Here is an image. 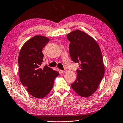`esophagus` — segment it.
I'll return each mask as SVG.
<instances>
[{
	"label": "esophagus",
	"instance_id": "esophagus-1",
	"mask_svg": "<svg viewBox=\"0 0 123 123\" xmlns=\"http://www.w3.org/2000/svg\"><path fill=\"white\" fill-rule=\"evenodd\" d=\"M65 72V71H63V70H60V72L61 73H63Z\"/></svg>",
	"mask_w": 123,
	"mask_h": 123
}]
</instances>
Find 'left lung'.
Returning <instances> with one entry per match:
<instances>
[{
	"label": "left lung",
	"mask_w": 123,
	"mask_h": 123,
	"mask_svg": "<svg viewBox=\"0 0 123 123\" xmlns=\"http://www.w3.org/2000/svg\"><path fill=\"white\" fill-rule=\"evenodd\" d=\"M67 38L71 59L79 65L72 88L80 96L89 97L96 91L105 74L100 46L92 37L80 30L72 31Z\"/></svg>",
	"instance_id": "1"
}]
</instances>
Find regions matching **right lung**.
Here are the masks:
<instances>
[{"instance_id":"obj_1","label":"right lung","mask_w":123,"mask_h":123,"mask_svg":"<svg viewBox=\"0 0 123 123\" xmlns=\"http://www.w3.org/2000/svg\"><path fill=\"white\" fill-rule=\"evenodd\" d=\"M49 39L36 36L25 43L19 51L18 64L19 77L22 84L34 97L43 98L51 90L54 79L59 73L47 65L42 66L43 49Z\"/></svg>"}]
</instances>
